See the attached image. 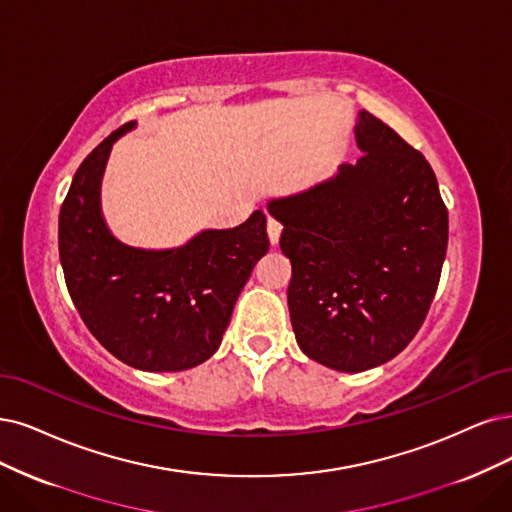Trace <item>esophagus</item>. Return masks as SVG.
I'll list each match as a JSON object with an SVG mask.
<instances>
[{"instance_id":"esophagus-1","label":"esophagus","mask_w":512,"mask_h":512,"mask_svg":"<svg viewBox=\"0 0 512 512\" xmlns=\"http://www.w3.org/2000/svg\"><path fill=\"white\" fill-rule=\"evenodd\" d=\"M280 234H282V223L274 217H268V236H270V242L276 246L278 240H280Z\"/></svg>"}]
</instances>
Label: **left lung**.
Returning <instances> with one entry per match:
<instances>
[{"label": "left lung", "instance_id": "1", "mask_svg": "<svg viewBox=\"0 0 512 512\" xmlns=\"http://www.w3.org/2000/svg\"><path fill=\"white\" fill-rule=\"evenodd\" d=\"M363 156L337 175L268 202L285 225L287 301L308 358L358 373L388 363L420 331L447 251V208L430 164L396 132L358 111Z\"/></svg>", "mask_w": 512, "mask_h": 512}]
</instances>
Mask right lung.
Masks as SVG:
<instances>
[{"label":"right lung","mask_w":512,"mask_h":512,"mask_svg":"<svg viewBox=\"0 0 512 512\" xmlns=\"http://www.w3.org/2000/svg\"><path fill=\"white\" fill-rule=\"evenodd\" d=\"M128 122L75 173L59 215L65 282L84 325L118 361L141 371H185L211 358L255 263L268 253L266 215L230 230H204L177 249L120 242L101 211L109 151Z\"/></svg>","instance_id":"obj_1"}]
</instances>
